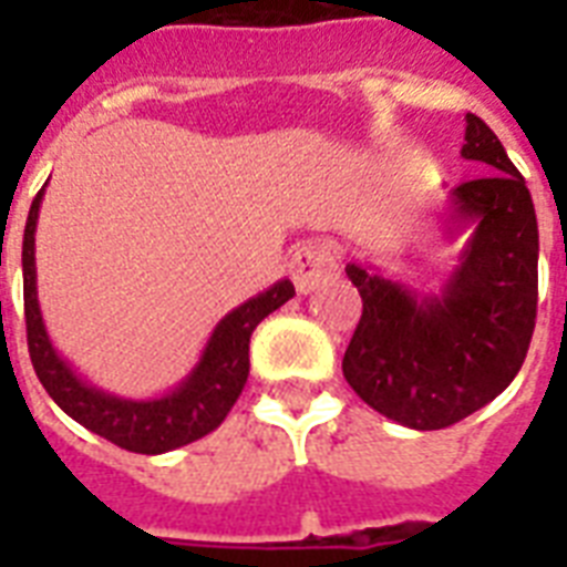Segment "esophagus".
<instances>
[{
    "instance_id": "esophagus-1",
    "label": "esophagus",
    "mask_w": 567,
    "mask_h": 567,
    "mask_svg": "<svg viewBox=\"0 0 567 567\" xmlns=\"http://www.w3.org/2000/svg\"><path fill=\"white\" fill-rule=\"evenodd\" d=\"M288 274L293 279V288L300 293H311L320 285H327L338 274V252L327 240H309L293 249Z\"/></svg>"
}]
</instances>
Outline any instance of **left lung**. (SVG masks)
<instances>
[{
    "label": "left lung",
    "instance_id": "1",
    "mask_svg": "<svg viewBox=\"0 0 567 567\" xmlns=\"http://www.w3.org/2000/svg\"><path fill=\"white\" fill-rule=\"evenodd\" d=\"M462 158L497 173L450 190L444 226H471L439 293L347 265L362 320L344 353V379L364 403L409 430H444L503 394L527 359L538 306V223L527 182L492 128L465 117Z\"/></svg>",
    "mask_w": 567,
    "mask_h": 567
}]
</instances>
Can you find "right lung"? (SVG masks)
<instances>
[{
  "label": "right lung",
  "mask_w": 567,
  "mask_h": 567,
  "mask_svg": "<svg viewBox=\"0 0 567 567\" xmlns=\"http://www.w3.org/2000/svg\"><path fill=\"white\" fill-rule=\"evenodd\" d=\"M43 190L34 196L22 235V300H25V336L34 373L47 394L84 430L96 432L111 444L132 453L158 456L185 447L217 430L240 396L249 377V336L261 320L293 297V285L279 279L267 291L249 297L214 327L194 371L167 394L150 400L117 396L91 385L70 368L49 341L38 302V267H34V231Z\"/></svg>",
  "instance_id": "right-lung-1"
}]
</instances>
